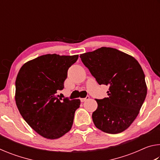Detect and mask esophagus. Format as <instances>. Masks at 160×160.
<instances>
[{
	"mask_svg": "<svg viewBox=\"0 0 160 160\" xmlns=\"http://www.w3.org/2000/svg\"><path fill=\"white\" fill-rule=\"evenodd\" d=\"M89 99H90V96H87L86 97H85V98H80V101L81 102H84Z\"/></svg>",
	"mask_w": 160,
	"mask_h": 160,
	"instance_id": "34e87169",
	"label": "esophagus"
}]
</instances>
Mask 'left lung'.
<instances>
[{
    "instance_id": "8db88e82",
    "label": "left lung",
    "mask_w": 160,
    "mask_h": 160,
    "mask_svg": "<svg viewBox=\"0 0 160 160\" xmlns=\"http://www.w3.org/2000/svg\"><path fill=\"white\" fill-rule=\"evenodd\" d=\"M80 57L99 85L109 87L108 97L96 99L98 107L92 116L94 125L107 133L124 131L138 115L147 95L141 66L132 56L109 47Z\"/></svg>"
}]
</instances>
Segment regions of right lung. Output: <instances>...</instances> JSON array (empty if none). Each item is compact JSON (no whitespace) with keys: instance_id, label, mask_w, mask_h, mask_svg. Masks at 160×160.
Listing matches in <instances>:
<instances>
[{"instance_id":"obj_1","label":"right lung","mask_w":160,"mask_h":160,"mask_svg":"<svg viewBox=\"0 0 160 160\" xmlns=\"http://www.w3.org/2000/svg\"><path fill=\"white\" fill-rule=\"evenodd\" d=\"M78 55L47 54L27 62L15 81V102L25 121L48 139L63 136L72 128L80 99L58 98L64 88L68 70Z\"/></svg>"}]
</instances>
